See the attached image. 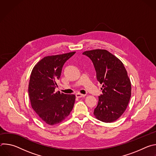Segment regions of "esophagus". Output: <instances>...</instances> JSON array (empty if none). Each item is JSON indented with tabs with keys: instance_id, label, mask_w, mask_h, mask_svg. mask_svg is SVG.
<instances>
[{
	"instance_id": "1",
	"label": "esophagus",
	"mask_w": 156,
	"mask_h": 156,
	"mask_svg": "<svg viewBox=\"0 0 156 156\" xmlns=\"http://www.w3.org/2000/svg\"><path fill=\"white\" fill-rule=\"evenodd\" d=\"M86 95L85 94H80V93H77L76 94V97L77 98H83V97H84Z\"/></svg>"
}]
</instances>
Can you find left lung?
I'll return each mask as SVG.
<instances>
[{
    "mask_svg": "<svg viewBox=\"0 0 156 156\" xmlns=\"http://www.w3.org/2000/svg\"><path fill=\"white\" fill-rule=\"evenodd\" d=\"M93 63L98 81L102 84V94L94 108L96 118L105 123L117 120L125 111L131 94L130 80L123 63L106 50L83 53Z\"/></svg>",
    "mask_w": 156,
    "mask_h": 156,
    "instance_id": "8db88e82",
    "label": "left lung"
}]
</instances>
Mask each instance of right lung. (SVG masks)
<instances>
[{"label":"right lung","instance_id":"obj_1","mask_svg":"<svg viewBox=\"0 0 156 156\" xmlns=\"http://www.w3.org/2000/svg\"><path fill=\"white\" fill-rule=\"evenodd\" d=\"M75 52L47 56L33 68L29 83L28 94L31 107L46 123L62 122L73 109L75 96L55 92L64 63Z\"/></svg>","mask_w":156,"mask_h":156}]
</instances>
